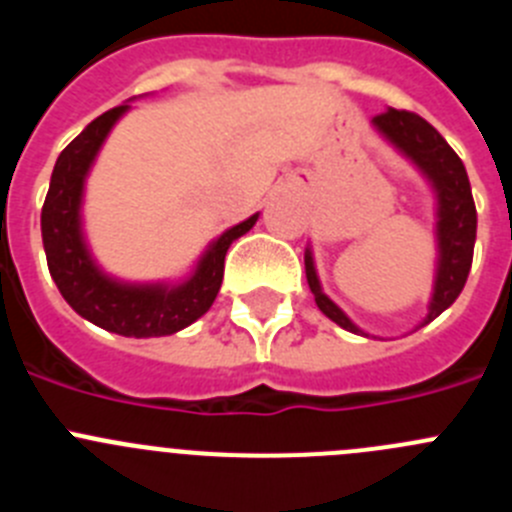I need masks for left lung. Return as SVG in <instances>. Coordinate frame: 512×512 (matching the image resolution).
I'll use <instances>...</instances> for the list:
<instances>
[{
    "instance_id": "1",
    "label": "left lung",
    "mask_w": 512,
    "mask_h": 512,
    "mask_svg": "<svg viewBox=\"0 0 512 512\" xmlns=\"http://www.w3.org/2000/svg\"><path fill=\"white\" fill-rule=\"evenodd\" d=\"M370 124L388 144H393L403 157L416 164V170L429 180L434 198H437V228H434V236H437V274H434L429 312L419 322V327H424L431 320H437L444 309L452 307L454 299L464 289L467 274H470L477 236V210L475 200H472L470 177H467V170H464L457 152L419 114L388 109L383 114L373 116ZM304 269H307V284L314 294V302L322 309V314L330 317L342 330L370 337L322 292L320 276L314 269L312 248L304 251Z\"/></svg>"
}]
</instances>
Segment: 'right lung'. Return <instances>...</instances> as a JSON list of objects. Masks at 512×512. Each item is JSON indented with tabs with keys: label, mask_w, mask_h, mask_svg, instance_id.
Wrapping results in <instances>:
<instances>
[{
	"label": "right lung",
	"mask_w": 512,
	"mask_h": 512,
	"mask_svg": "<svg viewBox=\"0 0 512 512\" xmlns=\"http://www.w3.org/2000/svg\"><path fill=\"white\" fill-rule=\"evenodd\" d=\"M129 109V103H121L101 114L60 152L40 215L42 246L50 276L83 320L124 337H164L185 330L213 307L223 281L225 253L236 238L251 231L259 213L220 233L192 274L177 284H134L106 274L83 233V192L103 142Z\"/></svg>",
	"instance_id": "obj_1"
}]
</instances>
